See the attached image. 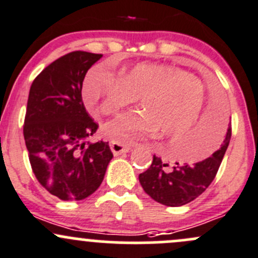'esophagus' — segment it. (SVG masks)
Returning <instances> with one entry per match:
<instances>
[{
  "mask_svg": "<svg viewBox=\"0 0 258 258\" xmlns=\"http://www.w3.org/2000/svg\"><path fill=\"white\" fill-rule=\"evenodd\" d=\"M110 147H111V151H112V153L114 156L122 155V153H127L130 150H131V147H130V146L119 144V142H114V141L111 142Z\"/></svg>",
  "mask_w": 258,
  "mask_h": 258,
  "instance_id": "obj_1",
  "label": "esophagus"
}]
</instances>
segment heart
Wrapping results in <instances>:
<instances>
[{
	"label": "heart",
	"mask_w": 258,
	"mask_h": 258,
	"mask_svg": "<svg viewBox=\"0 0 258 258\" xmlns=\"http://www.w3.org/2000/svg\"><path fill=\"white\" fill-rule=\"evenodd\" d=\"M82 97L88 110L112 114L139 100L141 111L121 114L103 124L106 139L134 144L160 131L175 137L196 124L206 103V86L188 72L173 66L141 63L119 76L105 64L86 75Z\"/></svg>",
	"instance_id": "1"
}]
</instances>
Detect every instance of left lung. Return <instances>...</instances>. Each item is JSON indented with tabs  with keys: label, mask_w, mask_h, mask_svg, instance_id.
<instances>
[{
	"label": "left lung",
	"mask_w": 258,
	"mask_h": 258,
	"mask_svg": "<svg viewBox=\"0 0 258 258\" xmlns=\"http://www.w3.org/2000/svg\"><path fill=\"white\" fill-rule=\"evenodd\" d=\"M199 139L202 144H216V140H218L216 116L215 118L212 116L207 124H205ZM230 139L231 127H228L220 147L209 157L192 165L175 162V165L170 166L160 157L153 156L150 168L139 176L142 188L151 199L165 206L178 207L194 201L206 191L215 178Z\"/></svg>",
	"instance_id": "1"
}]
</instances>
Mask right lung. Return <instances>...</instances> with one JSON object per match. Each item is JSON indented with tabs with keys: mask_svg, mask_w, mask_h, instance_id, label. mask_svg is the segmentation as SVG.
Here are the masks:
<instances>
[{
	"mask_svg": "<svg viewBox=\"0 0 258 258\" xmlns=\"http://www.w3.org/2000/svg\"><path fill=\"white\" fill-rule=\"evenodd\" d=\"M102 54L75 51L48 64L32 82L23 136L36 178L62 201H80L102 183L113 155L88 137L98 124L82 102V83Z\"/></svg>",
	"mask_w": 258,
	"mask_h": 258,
	"instance_id": "right-lung-1",
	"label": "right lung"
}]
</instances>
